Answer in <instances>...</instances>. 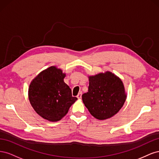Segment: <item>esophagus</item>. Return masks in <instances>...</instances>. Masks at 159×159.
Segmentation results:
<instances>
[{"instance_id": "34e87169", "label": "esophagus", "mask_w": 159, "mask_h": 159, "mask_svg": "<svg viewBox=\"0 0 159 159\" xmlns=\"http://www.w3.org/2000/svg\"><path fill=\"white\" fill-rule=\"evenodd\" d=\"M81 95H82V92H81V91H80V92L78 93V95H77V98H78V99H81Z\"/></svg>"}]
</instances>
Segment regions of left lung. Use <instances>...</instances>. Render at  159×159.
I'll use <instances>...</instances> for the list:
<instances>
[{"mask_svg": "<svg viewBox=\"0 0 159 159\" xmlns=\"http://www.w3.org/2000/svg\"><path fill=\"white\" fill-rule=\"evenodd\" d=\"M88 92L82 95L85 106L99 120L111 118L119 112L127 95L123 81L110 71L89 76Z\"/></svg>", "mask_w": 159, "mask_h": 159, "instance_id": "8db88e82", "label": "left lung"}]
</instances>
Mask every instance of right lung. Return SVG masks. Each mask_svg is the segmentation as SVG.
Listing matches in <instances>:
<instances>
[{
  "instance_id": "obj_1",
  "label": "right lung",
  "mask_w": 159,
  "mask_h": 159,
  "mask_svg": "<svg viewBox=\"0 0 159 159\" xmlns=\"http://www.w3.org/2000/svg\"><path fill=\"white\" fill-rule=\"evenodd\" d=\"M66 74L56 66L42 71L28 89V98L35 111L48 121H57L68 112L78 98L64 81Z\"/></svg>"
}]
</instances>
